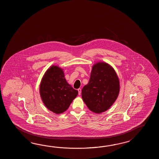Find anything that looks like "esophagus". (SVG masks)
<instances>
[{
	"mask_svg": "<svg viewBox=\"0 0 159 159\" xmlns=\"http://www.w3.org/2000/svg\"><path fill=\"white\" fill-rule=\"evenodd\" d=\"M78 94L81 95V89L80 88V89H78Z\"/></svg>",
	"mask_w": 159,
	"mask_h": 159,
	"instance_id": "34e87169",
	"label": "esophagus"
}]
</instances>
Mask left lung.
<instances>
[{"mask_svg":"<svg viewBox=\"0 0 159 159\" xmlns=\"http://www.w3.org/2000/svg\"><path fill=\"white\" fill-rule=\"evenodd\" d=\"M119 81L114 69L105 62L92 68L90 80L82 90V97L91 111H106L116 101L119 93Z\"/></svg>","mask_w":159,"mask_h":159,"instance_id":"8db88e82","label":"left lung"}]
</instances>
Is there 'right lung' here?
Wrapping results in <instances>:
<instances>
[{
  "label": "right lung",
  "instance_id": "right-lung-1",
  "mask_svg": "<svg viewBox=\"0 0 159 159\" xmlns=\"http://www.w3.org/2000/svg\"><path fill=\"white\" fill-rule=\"evenodd\" d=\"M64 77L61 68L52 66L45 73L40 86L44 105L57 114L65 111L78 95V91L68 84Z\"/></svg>",
  "mask_w": 159,
  "mask_h": 159
}]
</instances>
